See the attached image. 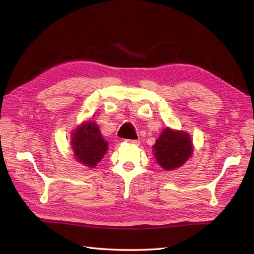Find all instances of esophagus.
I'll return each instance as SVG.
<instances>
[{
  "label": "esophagus",
  "instance_id": "1",
  "mask_svg": "<svg viewBox=\"0 0 254 254\" xmlns=\"http://www.w3.org/2000/svg\"><path fill=\"white\" fill-rule=\"evenodd\" d=\"M125 142L128 144H138L139 143L138 140H131V139H126Z\"/></svg>",
  "mask_w": 254,
  "mask_h": 254
}]
</instances>
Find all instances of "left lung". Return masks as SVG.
<instances>
[{
	"instance_id": "left-lung-1",
	"label": "left lung",
	"mask_w": 254,
	"mask_h": 254,
	"mask_svg": "<svg viewBox=\"0 0 254 254\" xmlns=\"http://www.w3.org/2000/svg\"><path fill=\"white\" fill-rule=\"evenodd\" d=\"M157 163L166 170L181 167L191 155L193 145L187 132L166 128L153 146Z\"/></svg>"
}]
</instances>
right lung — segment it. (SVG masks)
Segmentation results:
<instances>
[{
  "mask_svg": "<svg viewBox=\"0 0 254 254\" xmlns=\"http://www.w3.org/2000/svg\"><path fill=\"white\" fill-rule=\"evenodd\" d=\"M72 135L74 156L86 166L95 167L108 151V142L103 140L98 126L91 121L76 128Z\"/></svg>",
  "mask_w": 254,
  "mask_h": 254,
  "instance_id": "right-lung-1",
  "label": "right lung"
}]
</instances>
